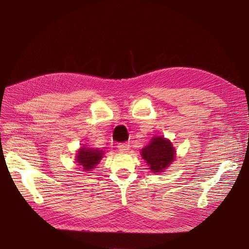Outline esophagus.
I'll use <instances>...</instances> for the list:
<instances>
[{"label": "esophagus", "instance_id": "1", "mask_svg": "<svg viewBox=\"0 0 249 249\" xmlns=\"http://www.w3.org/2000/svg\"><path fill=\"white\" fill-rule=\"evenodd\" d=\"M118 149H119L120 151L126 152L127 150H129V144L128 143H120L118 145Z\"/></svg>", "mask_w": 249, "mask_h": 249}]
</instances>
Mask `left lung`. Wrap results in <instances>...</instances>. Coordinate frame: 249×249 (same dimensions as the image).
<instances>
[{
	"instance_id": "1",
	"label": "left lung",
	"mask_w": 249,
	"mask_h": 249,
	"mask_svg": "<svg viewBox=\"0 0 249 249\" xmlns=\"http://www.w3.org/2000/svg\"><path fill=\"white\" fill-rule=\"evenodd\" d=\"M175 149L171 142L162 137L152 138L149 145L142 149L143 158L153 173H160L175 160Z\"/></svg>"
}]
</instances>
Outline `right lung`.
Here are the masks:
<instances>
[{
	"label": "right lung",
	"mask_w": 249,
	"mask_h": 249,
	"mask_svg": "<svg viewBox=\"0 0 249 249\" xmlns=\"http://www.w3.org/2000/svg\"><path fill=\"white\" fill-rule=\"evenodd\" d=\"M103 151L99 150V149L82 146L79 149V151L77 152L76 162H78V165L82 167L84 171L89 172L99 164V161L103 158Z\"/></svg>",
	"instance_id": "obj_1"
}]
</instances>
